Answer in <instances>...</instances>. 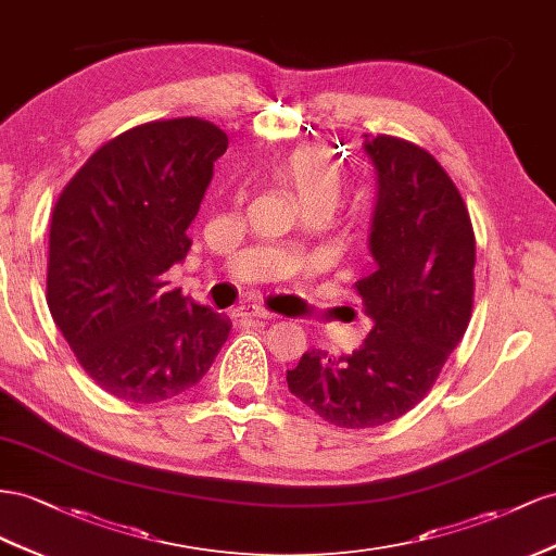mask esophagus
<instances>
[{"label":"esophagus","mask_w":556,"mask_h":556,"mask_svg":"<svg viewBox=\"0 0 556 556\" xmlns=\"http://www.w3.org/2000/svg\"><path fill=\"white\" fill-rule=\"evenodd\" d=\"M237 316H251V319H265V321H273L277 319V316L273 312H267L265 307H258V305H249V307H240L235 309Z\"/></svg>","instance_id":"34e87169"}]
</instances>
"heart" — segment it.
Wrapping results in <instances>:
<instances>
[{"label": "heart", "instance_id": "obj_1", "mask_svg": "<svg viewBox=\"0 0 556 556\" xmlns=\"http://www.w3.org/2000/svg\"><path fill=\"white\" fill-rule=\"evenodd\" d=\"M275 179L295 198L303 212L332 214L342 198V169L319 147H300L275 167Z\"/></svg>", "mask_w": 556, "mask_h": 556}]
</instances>
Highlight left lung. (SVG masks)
<instances>
[{
  "instance_id": "8db88e82",
  "label": "left lung",
  "mask_w": 556,
  "mask_h": 556,
  "mask_svg": "<svg viewBox=\"0 0 556 556\" xmlns=\"http://www.w3.org/2000/svg\"><path fill=\"white\" fill-rule=\"evenodd\" d=\"M377 172L370 226L375 273L354 283L372 321L356 352L303 354L287 372L295 399L340 428L403 417L433 387L472 309L475 235L435 157L405 139L363 141Z\"/></svg>"
}]
</instances>
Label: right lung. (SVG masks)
I'll list each match as a JSON object with an SVG mask.
<instances>
[{"instance_id":"obj_1","label":"right lung","mask_w":556,"mask_h":556,"mask_svg":"<svg viewBox=\"0 0 556 556\" xmlns=\"http://www.w3.org/2000/svg\"><path fill=\"white\" fill-rule=\"evenodd\" d=\"M228 137L202 118L137 125L62 190L49 240V309L94 384L132 403L174 399L212 368L230 321L167 289Z\"/></svg>"}]
</instances>
